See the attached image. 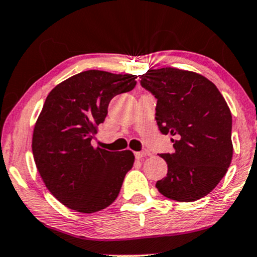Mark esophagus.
I'll return each instance as SVG.
<instances>
[{"instance_id": "esophagus-1", "label": "esophagus", "mask_w": 257, "mask_h": 257, "mask_svg": "<svg viewBox=\"0 0 257 257\" xmlns=\"http://www.w3.org/2000/svg\"><path fill=\"white\" fill-rule=\"evenodd\" d=\"M150 152L148 151H141V152H135V158L137 159H142L145 158V157H148L150 156Z\"/></svg>"}]
</instances>
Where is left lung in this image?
Listing matches in <instances>:
<instances>
[{
  "label": "left lung",
  "instance_id": "obj_1",
  "mask_svg": "<svg viewBox=\"0 0 257 257\" xmlns=\"http://www.w3.org/2000/svg\"><path fill=\"white\" fill-rule=\"evenodd\" d=\"M141 86L157 98L156 119L162 134L175 139L174 153H164L166 177L160 194L193 202L217 187L232 160V116L217 86L201 74L177 68L150 69Z\"/></svg>",
  "mask_w": 257,
  "mask_h": 257
}]
</instances>
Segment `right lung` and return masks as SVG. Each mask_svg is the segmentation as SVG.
Segmentation results:
<instances>
[{"label": "right lung", "mask_w": 257, "mask_h": 257, "mask_svg": "<svg viewBox=\"0 0 257 257\" xmlns=\"http://www.w3.org/2000/svg\"><path fill=\"white\" fill-rule=\"evenodd\" d=\"M137 75L86 70L48 94L32 137L33 158L49 191L68 208L94 213L118 196L134 154L93 147L92 139L115 95L132 91Z\"/></svg>", "instance_id": "obj_1"}]
</instances>
